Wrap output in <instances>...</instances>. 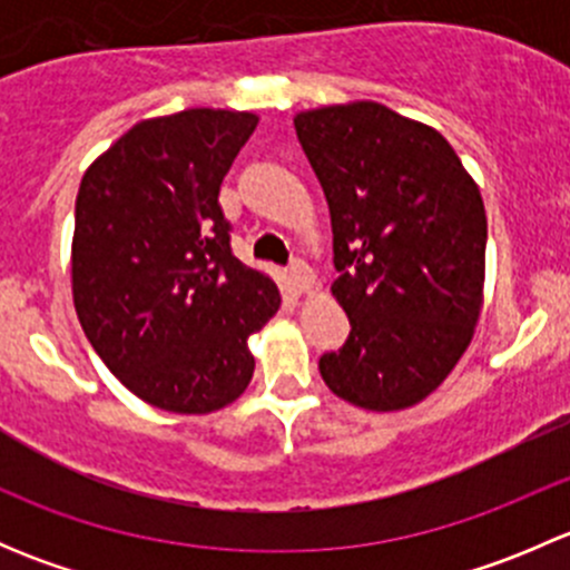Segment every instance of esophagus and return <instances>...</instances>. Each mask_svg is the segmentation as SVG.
Here are the masks:
<instances>
[{
  "label": "esophagus",
  "instance_id": "34e87169",
  "mask_svg": "<svg viewBox=\"0 0 570 570\" xmlns=\"http://www.w3.org/2000/svg\"><path fill=\"white\" fill-rule=\"evenodd\" d=\"M289 284L295 286V292H308L314 286L312 267H308L306 262H301V258H295V262L289 264Z\"/></svg>",
  "mask_w": 570,
  "mask_h": 570
}]
</instances>
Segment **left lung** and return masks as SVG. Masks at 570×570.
Segmentation results:
<instances>
[{
  "label": "left lung",
  "instance_id": "1",
  "mask_svg": "<svg viewBox=\"0 0 570 570\" xmlns=\"http://www.w3.org/2000/svg\"><path fill=\"white\" fill-rule=\"evenodd\" d=\"M333 228V297L350 320L325 386L364 411H402L446 381L474 336L485 284L480 187L433 126L377 101L295 115Z\"/></svg>",
  "mask_w": 570,
  "mask_h": 570
}]
</instances>
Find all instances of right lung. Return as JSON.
I'll return each instance as SVG.
<instances>
[{"instance_id": "1", "label": "right lung", "mask_w": 570, "mask_h": 570, "mask_svg": "<svg viewBox=\"0 0 570 570\" xmlns=\"http://www.w3.org/2000/svg\"><path fill=\"white\" fill-rule=\"evenodd\" d=\"M256 112L146 118L85 170L71 243L79 325L107 370L154 407L212 413L248 389V338L281 292L228 245L217 195Z\"/></svg>"}]
</instances>
